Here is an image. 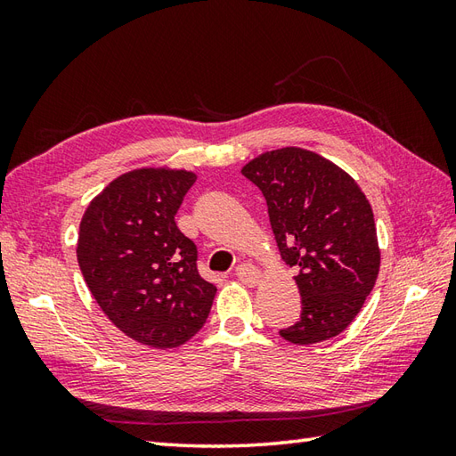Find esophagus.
<instances>
[{"instance_id":"obj_1","label":"esophagus","mask_w":456,"mask_h":456,"mask_svg":"<svg viewBox=\"0 0 456 456\" xmlns=\"http://www.w3.org/2000/svg\"><path fill=\"white\" fill-rule=\"evenodd\" d=\"M235 276L247 286H255V284H258V280H260V273L256 270V266H253V265H239L237 270H235Z\"/></svg>"}]
</instances>
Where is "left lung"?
I'll return each mask as SVG.
<instances>
[{
	"mask_svg": "<svg viewBox=\"0 0 456 456\" xmlns=\"http://www.w3.org/2000/svg\"><path fill=\"white\" fill-rule=\"evenodd\" d=\"M243 176L263 191L280 255L299 270L302 315L280 337L294 345L337 337L361 312L380 270L370 203L346 172L296 147L260 154Z\"/></svg>",
	"mask_w": 456,
	"mask_h": 456,
	"instance_id": "8db88e82",
	"label": "left lung"
}]
</instances>
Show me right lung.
Masks as SVG:
<instances>
[{
	"label": "right lung",
	"mask_w": 456,
	"mask_h": 456,
	"mask_svg": "<svg viewBox=\"0 0 456 456\" xmlns=\"http://www.w3.org/2000/svg\"><path fill=\"white\" fill-rule=\"evenodd\" d=\"M196 174L142 168L113 180L88 209L78 265L95 302L133 341L172 348L206 323L217 288L198 273V247L174 216Z\"/></svg>",
	"instance_id": "right-lung-1"
}]
</instances>
